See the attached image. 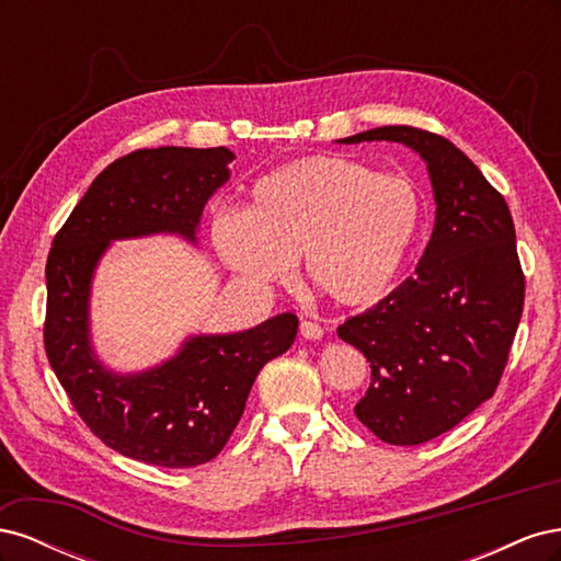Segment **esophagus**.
Here are the masks:
<instances>
[{"label": "esophagus", "instance_id": "esophagus-1", "mask_svg": "<svg viewBox=\"0 0 561 561\" xmlns=\"http://www.w3.org/2000/svg\"><path fill=\"white\" fill-rule=\"evenodd\" d=\"M299 334H301L304 339H309V342H318V339L322 336V328L318 325V322H313V320H301Z\"/></svg>", "mask_w": 561, "mask_h": 561}]
</instances>
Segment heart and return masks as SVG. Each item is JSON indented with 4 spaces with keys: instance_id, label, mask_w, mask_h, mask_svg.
<instances>
[{
    "instance_id": "1",
    "label": "heart",
    "mask_w": 561,
    "mask_h": 561,
    "mask_svg": "<svg viewBox=\"0 0 561 561\" xmlns=\"http://www.w3.org/2000/svg\"><path fill=\"white\" fill-rule=\"evenodd\" d=\"M416 186L344 157H307L260 178L245 213L213 219L222 262L257 287L304 274L336 307L360 309L396 283L421 229Z\"/></svg>"
}]
</instances>
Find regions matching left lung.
Segmentation results:
<instances>
[{"label":"left lung","instance_id":"obj_1","mask_svg":"<svg viewBox=\"0 0 561 561\" xmlns=\"http://www.w3.org/2000/svg\"><path fill=\"white\" fill-rule=\"evenodd\" d=\"M400 142L426 161L433 236L416 274L336 328L371 369L355 416L388 445H421L494 396L524 307L505 198L443 135L381 126L339 142Z\"/></svg>","mask_w":561,"mask_h":561}]
</instances>
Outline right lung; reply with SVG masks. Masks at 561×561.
<instances>
[{"instance_id": "1", "label": "right lung", "mask_w": 561, "mask_h": 561, "mask_svg": "<svg viewBox=\"0 0 561 561\" xmlns=\"http://www.w3.org/2000/svg\"><path fill=\"white\" fill-rule=\"evenodd\" d=\"M227 147L138 149L110 163L56 233L46 262L44 346L83 423L107 447L161 468H194L222 451L260 369L293 346L280 313L231 334H194L173 358L122 375L91 342V285L112 241L175 233L196 243L208 198L229 180Z\"/></svg>"}]
</instances>
